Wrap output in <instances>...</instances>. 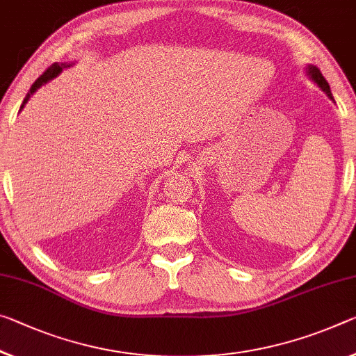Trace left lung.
Instances as JSON below:
<instances>
[{"mask_svg":"<svg viewBox=\"0 0 356 356\" xmlns=\"http://www.w3.org/2000/svg\"><path fill=\"white\" fill-rule=\"evenodd\" d=\"M309 74H310V77L314 79L315 82L318 83V87L323 90V92L332 99V95H331V90H330L328 82H326V79L323 77V74H321V71L318 70V67L317 66H309Z\"/></svg>","mask_w":356,"mask_h":356,"instance_id":"left-lung-1","label":"left lung"}]
</instances>
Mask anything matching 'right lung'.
<instances>
[{
  "label": "right lung",
  "mask_w": 356,
  "mask_h": 356,
  "mask_svg": "<svg viewBox=\"0 0 356 356\" xmlns=\"http://www.w3.org/2000/svg\"><path fill=\"white\" fill-rule=\"evenodd\" d=\"M60 71H61V66H60L58 63H54V65H50V66L47 67V70L44 71L42 74L36 79L35 83H33L31 88H30V92L26 93V97H25V99H24V103H22V106H20V109H22V107H24V106L26 104V101L30 99L31 95L35 93L39 87L44 86V83H46V82H49L50 79H54V77L58 76V74H60Z\"/></svg>",
  "instance_id": "1"
}]
</instances>
